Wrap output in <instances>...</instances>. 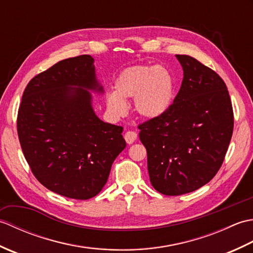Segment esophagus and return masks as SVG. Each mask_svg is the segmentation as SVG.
<instances>
[{"label": "esophagus", "mask_w": 253, "mask_h": 253, "mask_svg": "<svg viewBox=\"0 0 253 253\" xmlns=\"http://www.w3.org/2000/svg\"><path fill=\"white\" fill-rule=\"evenodd\" d=\"M124 138H125V140L128 144H131L135 142V140L137 139V132L136 131H127L125 133V136H124Z\"/></svg>", "instance_id": "obj_1"}]
</instances>
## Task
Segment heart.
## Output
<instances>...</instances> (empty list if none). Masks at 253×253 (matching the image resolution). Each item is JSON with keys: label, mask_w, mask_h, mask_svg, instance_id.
Returning a JSON list of instances; mask_svg holds the SVG:
<instances>
[{"label": "heart", "mask_w": 253, "mask_h": 253, "mask_svg": "<svg viewBox=\"0 0 253 253\" xmlns=\"http://www.w3.org/2000/svg\"><path fill=\"white\" fill-rule=\"evenodd\" d=\"M175 78L164 65L129 66L120 73L114 91H107L105 104L114 116L127 111L125 100L133 98V110L144 120H157L169 111L175 96Z\"/></svg>", "instance_id": "heart-1"}]
</instances>
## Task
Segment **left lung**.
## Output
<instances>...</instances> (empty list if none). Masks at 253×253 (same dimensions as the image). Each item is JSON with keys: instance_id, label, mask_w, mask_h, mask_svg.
Instances as JSON below:
<instances>
[{"instance_id": "8db88e82", "label": "left lung", "mask_w": 253, "mask_h": 253, "mask_svg": "<svg viewBox=\"0 0 253 253\" xmlns=\"http://www.w3.org/2000/svg\"><path fill=\"white\" fill-rule=\"evenodd\" d=\"M181 87L164 115L138 126L154 189L180 196L204 186L221 169L234 129L224 80L189 55H176Z\"/></svg>"}]
</instances>
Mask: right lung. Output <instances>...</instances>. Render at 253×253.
I'll return each mask as SVG.
<instances>
[{"label":"right lung","instance_id":"1","mask_svg":"<svg viewBox=\"0 0 253 253\" xmlns=\"http://www.w3.org/2000/svg\"><path fill=\"white\" fill-rule=\"evenodd\" d=\"M94 60L79 55L32 78L24 91L17 132L32 174L58 195L87 200L98 195L124 149L123 127L102 122L89 91L103 93Z\"/></svg>","mask_w":253,"mask_h":253}]
</instances>
